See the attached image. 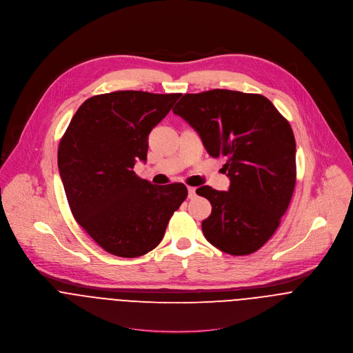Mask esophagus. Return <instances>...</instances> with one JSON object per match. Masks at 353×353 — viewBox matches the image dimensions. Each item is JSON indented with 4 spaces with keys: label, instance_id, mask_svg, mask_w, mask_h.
<instances>
[{
    "label": "esophagus",
    "instance_id": "esophagus-1",
    "mask_svg": "<svg viewBox=\"0 0 353 353\" xmlns=\"http://www.w3.org/2000/svg\"><path fill=\"white\" fill-rule=\"evenodd\" d=\"M188 192H189V199H194V197H196V188L189 186V188H188Z\"/></svg>",
    "mask_w": 353,
    "mask_h": 353
}]
</instances>
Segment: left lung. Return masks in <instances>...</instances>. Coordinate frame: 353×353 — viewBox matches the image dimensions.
I'll list each match as a JSON object with an SVG mask.
<instances>
[{
  "instance_id": "obj_1",
  "label": "left lung",
  "mask_w": 353,
  "mask_h": 353,
  "mask_svg": "<svg viewBox=\"0 0 353 353\" xmlns=\"http://www.w3.org/2000/svg\"><path fill=\"white\" fill-rule=\"evenodd\" d=\"M201 137L212 157L225 156L228 192L201 186L212 205L206 241L231 255L262 248L280 225L296 182V143L290 122L258 94L212 90L186 94L172 108Z\"/></svg>"
}]
</instances>
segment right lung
<instances>
[{"label": "right lung", "mask_w": 353, "mask_h": 353, "mask_svg": "<svg viewBox=\"0 0 353 353\" xmlns=\"http://www.w3.org/2000/svg\"><path fill=\"white\" fill-rule=\"evenodd\" d=\"M181 94L117 91L84 101L58 147V170L76 221L105 252L134 258L163 239L188 197L183 183L152 185L133 171L148 136Z\"/></svg>", "instance_id": "1"}]
</instances>
